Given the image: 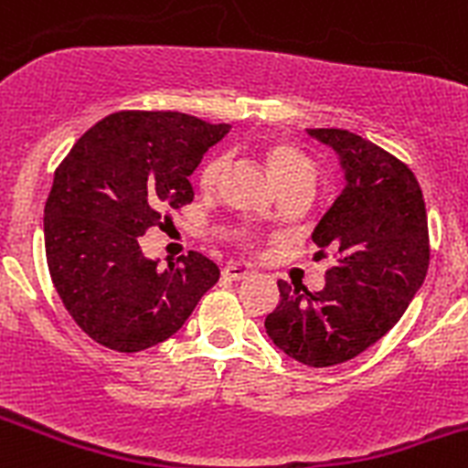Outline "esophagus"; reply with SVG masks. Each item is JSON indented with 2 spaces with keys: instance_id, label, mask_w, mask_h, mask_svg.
<instances>
[{
  "instance_id": "obj_1",
  "label": "esophagus",
  "mask_w": 468,
  "mask_h": 468,
  "mask_svg": "<svg viewBox=\"0 0 468 468\" xmlns=\"http://www.w3.org/2000/svg\"><path fill=\"white\" fill-rule=\"evenodd\" d=\"M221 274L230 281H242L247 279L249 274H253V270L247 265V262H229V265L221 270Z\"/></svg>"
}]
</instances>
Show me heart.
<instances>
[{
	"instance_id": "heart-1",
	"label": "heart",
	"mask_w": 468,
	"mask_h": 468,
	"mask_svg": "<svg viewBox=\"0 0 468 468\" xmlns=\"http://www.w3.org/2000/svg\"><path fill=\"white\" fill-rule=\"evenodd\" d=\"M262 162L267 166V174L271 176V180L276 183L279 189L297 187V185H311L313 183V162L308 160V155L303 151H299L294 144H290L288 139H270L262 148ZM219 160H210L201 171V183L203 189H212L219 180Z\"/></svg>"
}]
</instances>
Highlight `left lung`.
<instances>
[{"instance_id":"1","label":"left lung","mask_w":468,"mask_h":468,"mask_svg":"<svg viewBox=\"0 0 468 468\" xmlns=\"http://www.w3.org/2000/svg\"><path fill=\"white\" fill-rule=\"evenodd\" d=\"M334 148L345 189L313 230L335 258L324 288L279 281L267 335L290 359L329 368L359 356L402 317L430 265L428 212L414 171L378 144L338 128L308 130Z\"/></svg>"}]
</instances>
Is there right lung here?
I'll list each match as a JSON object with an SVG mask.
<instances>
[{"label":"right lung","instance_id":"right-lung-1","mask_svg":"<svg viewBox=\"0 0 468 468\" xmlns=\"http://www.w3.org/2000/svg\"><path fill=\"white\" fill-rule=\"evenodd\" d=\"M230 125L180 112H116L77 139L45 203L49 276L84 334L113 352L174 335L219 267L189 251L166 270L139 238L194 198L189 176Z\"/></svg>","mask_w":468,"mask_h":468}]
</instances>
